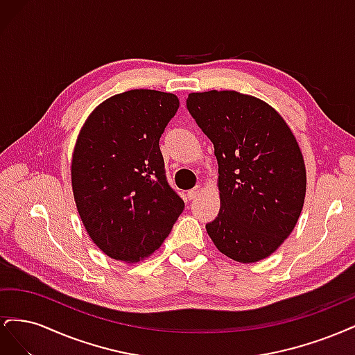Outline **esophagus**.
Listing matches in <instances>:
<instances>
[{
  "label": "esophagus",
  "instance_id": "1",
  "mask_svg": "<svg viewBox=\"0 0 355 355\" xmlns=\"http://www.w3.org/2000/svg\"><path fill=\"white\" fill-rule=\"evenodd\" d=\"M201 192V188L200 187H196L194 189H191V191H188V200H194V198H197V196L200 194Z\"/></svg>",
  "mask_w": 355,
  "mask_h": 355
}]
</instances>
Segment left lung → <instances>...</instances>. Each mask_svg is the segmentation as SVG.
Returning a JSON list of instances; mask_svg holds the SVG:
<instances>
[{
    "label": "left lung",
    "instance_id": "left-lung-1",
    "mask_svg": "<svg viewBox=\"0 0 355 355\" xmlns=\"http://www.w3.org/2000/svg\"><path fill=\"white\" fill-rule=\"evenodd\" d=\"M187 108L219 166L220 209L207 234L234 261L265 259L292 234L304 207L306 170L295 135L272 106L235 90L189 93Z\"/></svg>",
    "mask_w": 355,
    "mask_h": 355
}]
</instances>
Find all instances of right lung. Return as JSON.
<instances>
[{"label": "right lung", "instance_id": "1", "mask_svg": "<svg viewBox=\"0 0 355 355\" xmlns=\"http://www.w3.org/2000/svg\"><path fill=\"white\" fill-rule=\"evenodd\" d=\"M173 93L136 89L106 99L85 120L71 163L73 200L93 243L127 263L153 254L185 202L166 179L159 137Z\"/></svg>", "mask_w": 355, "mask_h": 355}]
</instances>
